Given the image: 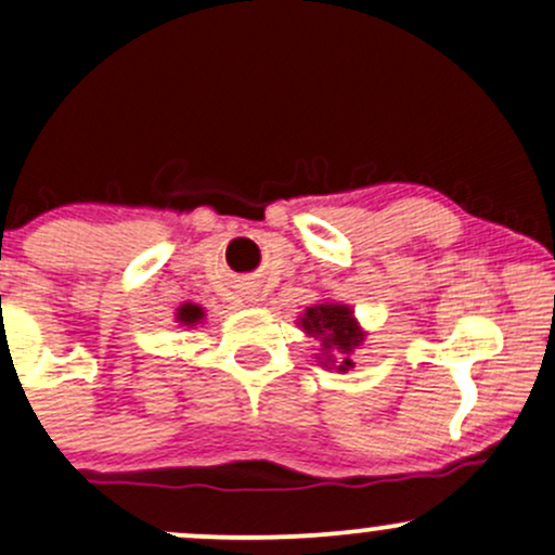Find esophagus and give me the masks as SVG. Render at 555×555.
<instances>
[{"mask_svg":"<svg viewBox=\"0 0 555 555\" xmlns=\"http://www.w3.org/2000/svg\"><path fill=\"white\" fill-rule=\"evenodd\" d=\"M244 297H247L249 302H255V300H258V293H255V289H247V293H244Z\"/></svg>","mask_w":555,"mask_h":555,"instance_id":"34e87169","label":"esophagus"}]
</instances>
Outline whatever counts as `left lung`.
<instances>
[{"mask_svg":"<svg viewBox=\"0 0 555 555\" xmlns=\"http://www.w3.org/2000/svg\"><path fill=\"white\" fill-rule=\"evenodd\" d=\"M300 324L308 335L322 343L319 359L324 366L337 372L351 370V353L364 343V330L356 322L351 308L332 300L317 302V306L306 308Z\"/></svg>","mask_w":555,"mask_h":555,"instance_id":"obj_1","label":"left lung"}]
</instances>
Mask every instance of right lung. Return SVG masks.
<instances>
[{"mask_svg": "<svg viewBox=\"0 0 555 555\" xmlns=\"http://www.w3.org/2000/svg\"><path fill=\"white\" fill-rule=\"evenodd\" d=\"M202 319H204V311L199 306H196V302H185V306L178 308V322L180 324L194 326V324H199Z\"/></svg>", "mask_w": 555, "mask_h": 555, "instance_id": "1", "label": "right lung"}]
</instances>
